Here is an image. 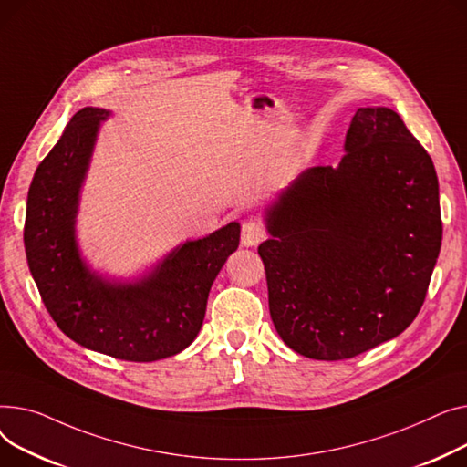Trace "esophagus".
I'll list each match as a JSON object with an SVG mask.
<instances>
[{"instance_id":"34e87169","label":"esophagus","mask_w":467,"mask_h":467,"mask_svg":"<svg viewBox=\"0 0 467 467\" xmlns=\"http://www.w3.org/2000/svg\"><path fill=\"white\" fill-rule=\"evenodd\" d=\"M265 235L264 226L258 221H249L243 224V232H241V243L243 246H256Z\"/></svg>"}]
</instances>
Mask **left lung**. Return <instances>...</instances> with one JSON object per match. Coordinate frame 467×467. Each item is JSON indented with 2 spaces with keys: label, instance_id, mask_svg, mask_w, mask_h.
Returning a JSON list of instances; mask_svg holds the SVG:
<instances>
[{
  "label": "left lung",
  "instance_id": "obj_1",
  "mask_svg": "<svg viewBox=\"0 0 467 467\" xmlns=\"http://www.w3.org/2000/svg\"><path fill=\"white\" fill-rule=\"evenodd\" d=\"M258 246L281 339L345 360L400 336L419 315L441 249L430 154L389 107H360L336 168L301 171L264 209Z\"/></svg>",
  "mask_w": 467,
  "mask_h": 467
}]
</instances>
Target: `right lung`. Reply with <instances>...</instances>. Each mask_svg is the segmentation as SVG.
Returning <instances> with one entry per match:
<instances>
[{"mask_svg":"<svg viewBox=\"0 0 467 467\" xmlns=\"http://www.w3.org/2000/svg\"><path fill=\"white\" fill-rule=\"evenodd\" d=\"M111 111L85 107L36 170L27 192L24 246L41 299L60 330L80 347L128 362L179 354L200 334L207 297L239 246V223L184 241L133 279L103 275L77 241L80 190L101 124Z\"/></svg>","mask_w":467,"mask_h":467,"instance_id":"obj_1","label":"right lung"}]
</instances>
